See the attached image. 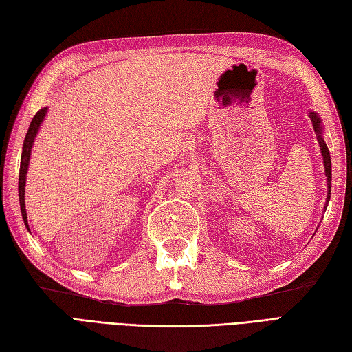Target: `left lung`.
I'll use <instances>...</instances> for the list:
<instances>
[{"mask_svg": "<svg viewBox=\"0 0 352 352\" xmlns=\"http://www.w3.org/2000/svg\"><path fill=\"white\" fill-rule=\"evenodd\" d=\"M309 116L313 122V129H315V133H316V138H318L319 146H320V153H322V157H324V166H325V175H327V186H328L327 203H325V210H327L328 201H330V193H331V157H330V151H328V146H327L324 136H322L324 130H322V122H320V118L318 116L316 111H310Z\"/></svg>", "mask_w": 352, "mask_h": 352, "instance_id": "1", "label": "left lung"}]
</instances>
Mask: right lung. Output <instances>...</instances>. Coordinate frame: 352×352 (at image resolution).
I'll list each match as a JSON object with an SVG mask.
<instances>
[{
  "label": "right lung",
  "mask_w": 352,
  "mask_h": 352,
  "mask_svg": "<svg viewBox=\"0 0 352 352\" xmlns=\"http://www.w3.org/2000/svg\"><path fill=\"white\" fill-rule=\"evenodd\" d=\"M47 107L41 109L34 118L32 119V124L28 126L27 136L24 139V145H22V154H21V168H19V183H18V192H19V206H21V213L22 219H24L25 227L28 228V221H27V210H25V178H27V170H28V163H30V155H32V148L34 144L36 134L41 129V124L43 122V118L47 115ZM30 230V228H28Z\"/></svg>",
  "instance_id": "right-lung-1"
}]
</instances>
